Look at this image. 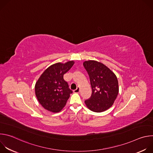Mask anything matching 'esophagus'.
<instances>
[{"label":"esophagus","instance_id":"obj_1","mask_svg":"<svg viewBox=\"0 0 153 153\" xmlns=\"http://www.w3.org/2000/svg\"><path fill=\"white\" fill-rule=\"evenodd\" d=\"M79 91H80L79 87H77V88L76 90H74V93H79Z\"/></svg>","mask_w":153,"mask_h":153}]
</instances>
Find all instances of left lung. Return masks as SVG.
Instances as JSON below:
<instances>
[{
    "label": "left lung",
    "mask_w": 153,
    "mask_h": 153,
    "mask_svg": "<svg viewBox=\"0 0 153 153\" xmlns=\"http://www.w3.org/2000/svg\"><path fill=\"white\" fill-rule=\"evenodd\" d=\"M90 76L92 94L85 101L92 111L101 113L107 110L114 103L119 93V83L116 74L106 65L96 60L83 62Z\"/></svg>",
    "instance_id": "8db88e82"
}]
</instances>
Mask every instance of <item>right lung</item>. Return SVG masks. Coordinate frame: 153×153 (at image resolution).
Listing matches in <instances>:
<instances>
[{
	"label": "right lung",
	"instance_id": "obj_1",
	"mask_svg": "<svg viewBox=\"0 0 153 153\" xmlns=\"http://www.w3.org/2000/svg\"><path fill=\"white\" fill-rule=\"evenodd\" d=\"M74 63L73 60L54 63L47 68L36 82L35 94L39 102L45 110L59 113L66 105L73 91L63 79V75Z\"/></svg>",
	"mask_w": 153,
	"mask_h": 153
}]
</instances>
